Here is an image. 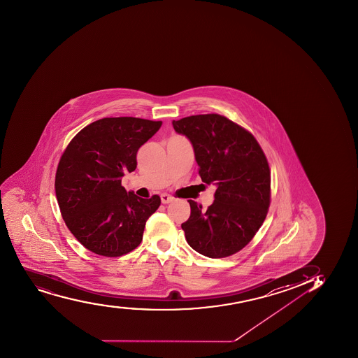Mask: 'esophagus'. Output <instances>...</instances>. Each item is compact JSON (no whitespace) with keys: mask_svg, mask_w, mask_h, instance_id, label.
<instances>
[{"mask_svg":"<svg viewBox=\"0 0 358 358\" xmlns=\"http://www.w3.org/2000/svg\"><path fill=\"white\" fill-rule=\"evenodd\" d=\"M173 196L166 195V194H162V195H161V202H162L163 204H168V203L173 202Z\"/></svg>","mask_w":358,"mask_h":358,"instance_id":"obj_1","label":"esophagus"}]
</instances>
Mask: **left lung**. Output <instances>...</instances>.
I'll return each instance as SVG.
<instances>
[{
  "instance_id": "left-lung-1",
  "label": "left lung",
  "mask_w": 358,
  "mask_h": 358,
  "mask_svg": "<svg viewBox=\"0 0 358 358\" xmlns=\"http://www.w3.org/2000/svg\"><path fill=\"white\" fill-rule=\"evenodd\" d=\"M173 129L192 142L199 176L216 185L208 209L189 199L192 213L182 224L185 239L209 258L234 255L255 237L271 202L268 162L255 136L220 114L173 121Z\"/></svg>"
}]
</instances>
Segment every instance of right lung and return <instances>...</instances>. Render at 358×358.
Returning <instances> with one entry per match:
<instances>
[{
  "mask_svg": "<svg viewBox=\"0 0 358 358\" xmlns=\"http://www.w3.org/2000/svg\"><path fill=\"white\" fill-rule=\"evenodd\" d=\"M162 121L103 117L83 128L57 168L56 197L69 230L87 250L120 257L138 248L161 199L126 192L121 178L136 168V152Z\"/></svg>",
  "mask_w": 358,
  "mask_h": 358,
  "instance_id": "1",
  "label": "right lung"
}]
</instances>
